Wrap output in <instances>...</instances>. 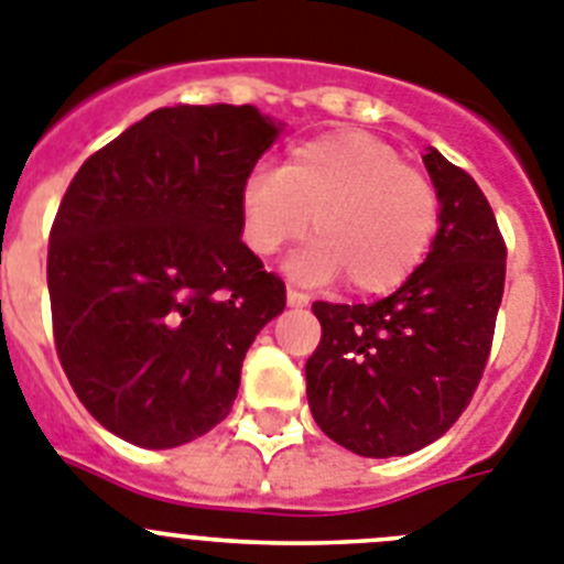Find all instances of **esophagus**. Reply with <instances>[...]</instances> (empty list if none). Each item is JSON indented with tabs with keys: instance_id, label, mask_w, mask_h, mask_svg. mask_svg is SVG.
<instances>
[{
	"instance_id": "34e87169",
	"label": "esophagus",
	"mask_w": 564,
	"mask_h": 564,
	"mask_svg": "<svg viewBox=\"0 0 564 564\" xmlns=\"http://www.w3.org/2000/svg\"><path fill=\"white\" fill-rule=\"evenodd\" d=\"M286 303H289V306H310V295H303V292H297V289L289 286L286 289Z\"/></svg>"
}]
</instances>
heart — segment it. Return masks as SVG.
Here are the masks:
<instances>
[{"label":"heart","mask_w":564,"mask_h":564,"mask_svg":"<svg viewBox=\"0 0 564 564\" xmlns=\"http://www.w3.org/2000/svg\"><path fill=\"white\" fill-rule=\"evenodd\" d=\"M243 241L275 254L315 235L295 263L306 281L346 278L357 295H386L411 278L440 224L434 181L364 130L292 147L281 170H258L241 189Z\"/></svg>","instance_id":"obj_1"}]
</instances>
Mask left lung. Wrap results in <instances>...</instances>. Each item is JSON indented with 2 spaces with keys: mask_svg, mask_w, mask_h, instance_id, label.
Masks as SVG:
<instances>
[{
  "mask_svg": "<svg viewBox=\"0 0 564 564\" xmlns=\"http://www.w3.org/2000/svg\"><path fill=\"white\" fill-rule=\"evenodd\" d=\"M440 229L409 281L375 303L315 301L321 343L306 398L326 437L360 457H405L471 403L506 289V241L477 181L429 147Z\"/></svg>",
  "mask_w": 564,
  "mask_h": 564,
  "instance_id": "left-lung-1",
  "label": "left lung"
}]
</instances>
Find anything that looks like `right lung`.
<instances>
[{
	"mask_svg": "<svg viewBox=\"0 0 564 564\" xmlns=\"http://www.w3.org/2000/svg\"><path fill=\"white\" fill-rule=\"evenodd\" d=\"M278 124L252 105L153 110L73 175L47 243L53 340L76 398L141 448L232 409L286 286L241 241V189Z\"/></svg>",
	"mask_w": 564,
	"mask_h": 564,
	"instance_id": "1",
	"label": "right lung"
}]
</instances>
